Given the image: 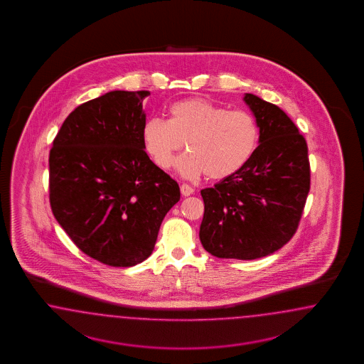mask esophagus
I'll list each match as a JSON object with an SVG mask.
<instances>
[{"mask_svg": "<svg viewBox=\"0 0 364 364\" xmlns=\"http://www.w3.org/2000/svg\"><path fill=\"white\" fill-rule=\"evenodd\" d=\"M180 191H181L183 196H191V195L195 192V189L191 187V186H188V184H183V186L180 187Z\"/></svg>", "mask_w": 364, "mask_h": 364, "instance_id": "obj_1", "label": "esophagus"}]
</instances>
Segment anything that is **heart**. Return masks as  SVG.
Returning a JSON list of instances; mask_svg holds the SVG:
<instances>
[{"instance_id": "obj_1", "label": "heart", "mask_w": 364, "mask_h": 364, "mask_svg": "<svg viewBox=\"0 0 364 364\" xmlns=\"http://www.w3.org/2000/svg\"><path fill=\"white\" fill-rule=\"evenodd\" d=\"M168 114V122L149 119L141 131L145 151L161 169L175 164L186 143L188 154L177 161L183 176L224 180L242 169L257 148L259 127L247 110L192 97L171 105Z\"/></svg>"}]
</instances>
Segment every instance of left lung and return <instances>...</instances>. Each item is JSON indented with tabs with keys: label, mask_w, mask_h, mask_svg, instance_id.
I'll list each match as a JSON object with an SVG mask.
<instances>
[{
	"label": "left lung",
	"mask_w": 364,
	"mask_h": 364,
	"mask_svg": "<svg viewBox=\"0 0 364 364\" xmlns=\"http://www.w3.org/2000/svg\"><path fill=\"white\" fill-rule=\"evenodd\" d=\"M260 128L251 160L233 176L201 191L200 240L221 259L274 254L296 233L311 183L309 146L286 112L245 93Z\"/></svg>",
	"instance_id": "8db88e82"
}]
</instances>
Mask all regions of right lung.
<instances>
[{"mask_svg": "<svg viewBox=\"0 0 364 364\" xmlns=\"http://www.w3.org/2000/svg\"><path fill=\"white\" fill-rule=\"evenodd\" d=\"M149 90H113L78 105L49 154L55 220L89 257L132 267L154 251L160 225L180 200L177 181L144 151Z\"/></svg>", "mask_w": 364, "mask_h": 364, "instance_id": "1", "label": "right lung"}]
</instances>
